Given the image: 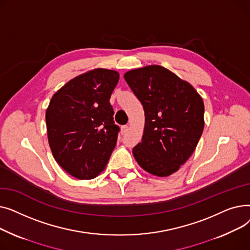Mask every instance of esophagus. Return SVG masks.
Here are the masks:
<instances>
[{"label":"esophagus","instance_id":"1","mask_svg":"<svg viewBox=\"0 0 250 250\" xmlns=\"http://www.w3.org/2000/svg\"><path fill=\"white\" fill-rule=\"evenodd\" d=\"M127 130H128V126H127V125H124V126H122V134H123V135L126 134V133H127Z\"/></svg>","mask_w":250,"mask_h":250}]
</instances>
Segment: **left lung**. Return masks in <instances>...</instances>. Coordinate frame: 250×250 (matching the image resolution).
Masks as SVG:
<instances>
[{
  "label": "left lung",
  "mask_w": 250,
  "mask_h": 250,
  "mask_svg": "<svg viewBox=\"0 0 250 250\" xmlns=\"http://www.w3.org/2000/svg\"><path fill=\"white\" fill-rule=\"evenodd\" d=\"M125 80L145 111L142 142L133 149L147 172L169 176L185 164L204 130L202 97L188 82L161 65L128 71Z\"/></svg>",
  "instance_id": "left-lung-1"
}]
</instances>
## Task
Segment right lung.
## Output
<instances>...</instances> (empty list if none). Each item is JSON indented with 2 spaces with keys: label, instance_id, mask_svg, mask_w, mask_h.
<instances>
[{
  "label": "right lung",
  "instance_id": "add662e5",
  "mask_svg": "<svg viewBox=\"0 0 250 250\" xmlns=\"http://www.w3.org/2000/svg\"><path fill=\"white\" fill-rule=\"evenodd\" d=\"M117 72L95 69L78 76L52 96L45 113L56 161L78 179L96 177L115 148L120 126L109 102Z\"/></svg>",
  "mask_w": 250,
  "mask_h": 250
}]
</instances>
